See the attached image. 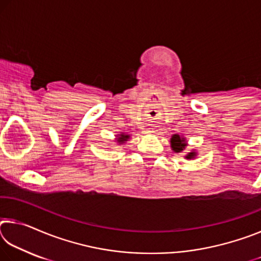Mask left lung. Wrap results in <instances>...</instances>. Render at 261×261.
<instances>
[{
	"instance_id": "8db88e82",
	"label": "left lung",
	"mask_w": 261,
	"mask_h": 261,
	"mask_svg": "<svg viewBox=\"0 0 261 261\" xmlns=\"http://www.w3.org/2000/svg\"><path fill=\"white\" fill-rule=\"evenodd\" d=\"M170 145L174 152L179 153L182 152L183 149H185V146H187V140H185V138H183V137H180L179 135H173V137H171L170 139ZM196 155H197L196 152H190L187 154L185 159H193Z\"/></svg>"
}]
</instances>
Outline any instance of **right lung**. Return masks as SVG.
Returning a JSON list of instances; mask_svg holds the SVG:
<instances>
[{
	"label": "right lung",
	"mask_w": 261,
	"mask_h": 261,
	"mask_svg": "<svg viewBox=\"0 0 261 261\" xmlns=\"http://www.w3.org/2000/svg\"><path fill=\"white\" fill-rule=\"evenodd\" d=\"M130 137H129V135H124V134H121L120 136H118V138H117V141L120 144H122V143H124V141H126L127 139H129Z\"/></svg>",
	"instance_id": "1"
}]
</instances>
